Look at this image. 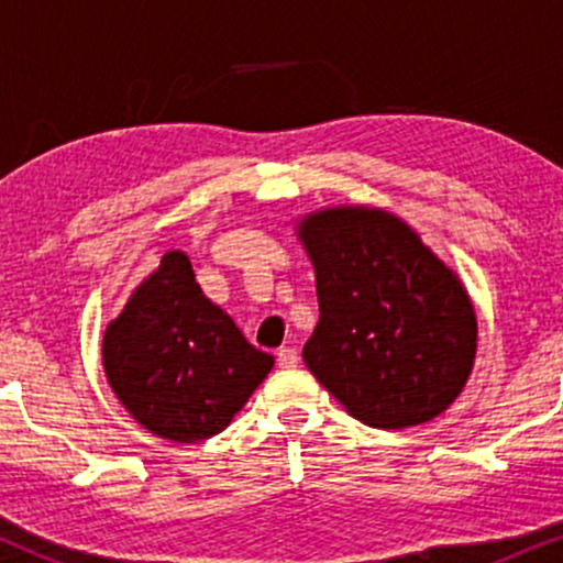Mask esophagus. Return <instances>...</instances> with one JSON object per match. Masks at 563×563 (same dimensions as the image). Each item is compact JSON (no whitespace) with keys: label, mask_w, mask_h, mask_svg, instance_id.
<instances>
[{"label":"esophagus","mask_w":563,"mask_h":563,"mask_svg":"<svg viewBox=\"0 0 563 563\" xmlns=\"http://www.w3.org/2000/svg\"><path fill=\"white\" fill-rule=\"evenodd\" d=\"M277 365H280L283 371H290V367L299 365V352L290 346H283L280 352H277Z\"/></svg>","instance_id":"1"}]
</instances>
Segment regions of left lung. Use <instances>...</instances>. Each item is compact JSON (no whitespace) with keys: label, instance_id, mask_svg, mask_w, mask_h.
Wrapping results in <instances>:
<instances>
[{"label":"left lung","instance_id":"8db88e82","mask_svg":"<svg viewBox=\"0 0 563 563\" xmlns=\"http://www.w3.org/2000/svg\"><path fill=\"white\" fill-rule=\"evenodd\" d=\"M318 283L303 344L312 376L373 429H410L455 402L476 360L466 286L410 224L371 206H331L296 224Z\"/></svg>","mask_w":563,"mask_h":563}]
</instances>
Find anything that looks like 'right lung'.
Returning a JSON list of instances; mask_svg holds the SVG:
<instances>
[{
    "instance_id": "right-lung-1",
    "label": "right lung",
    "mask_w": 563,
    "mask_h": 563,
    "mask_svg": "<svg viewBox=\"0 0 563 563\" xmlns=\"http://www.w3.org/2000/svg\"><path fill=\"white\" fill-rule=\"evenodd\" d=\"M224 309L203 296L183 251L132 290L102 335V367L142 429L196 444L219 434L273 371Z\"/></svg>"
}]
</instances>
